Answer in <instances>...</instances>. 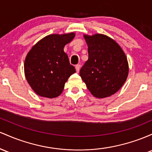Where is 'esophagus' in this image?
Returning a JSON list of instances; mask_svg holds the SVG:
<instances>
[{"label":"esophagus","mask_w":152,"mask_h":152,"mask_svg":"<svg viewBox=\"0 0 152 152\" xmlns=\"http://www.w3.org/2000/svg\"><path fill=\"white\" fill-rule=\"evenodd\" d=\"M75 69L77 72H78L80 71V64H77V65H75Z\"/></svg>","instance_id":"esophagus-1"}]
</instances>
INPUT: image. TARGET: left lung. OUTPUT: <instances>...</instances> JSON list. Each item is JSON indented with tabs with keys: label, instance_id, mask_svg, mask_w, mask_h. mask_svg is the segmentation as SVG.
Returning a JSON list of instances; mask_svg holds the SVG:
<instances>
[{
	"label": "left lung",
	"instance_id": "left-lung-1",
	"mask_svg": "<svg viewBox=\"0 0 152 152\" xmlns=\"http://www.w3.org/2000/svg\"><path fill=\"white\" fill-rule=\"evenodd\" d=\"M88 47V59L80 75L93 96H111L121 88L129 75V63L115 40L101 34H84Z\"/></svg>",
	"mask_w": 152,
	"mask_h": 152
}]
</instances>
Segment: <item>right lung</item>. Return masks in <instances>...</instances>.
Segmentation results:
<instances>
[{
	"mask_svg": "<svg viewBox=\"0 0 152 152\" xmlns=\"http://www.w3.org/2000/svg\"><path fill=\"white\" fill-rule=\"evenodd\" d=\"M75 34H50L39 40L26 57L24 73L32 90L39 96L54 98L62 94L68 78L75 72L64 47Z\"/></svg>",
	"mask_w": 152,
	"mask_h": 152,
	"instance_id": "right-lung-1",
	"label": "right lung"
}]
</instances>
